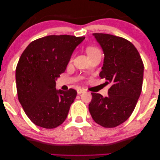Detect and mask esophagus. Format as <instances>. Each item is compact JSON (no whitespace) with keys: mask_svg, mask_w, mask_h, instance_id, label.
<instances>
[{"mask_svg":"<svg viewBox=\"0 0 160 160\" xmlns=\"http://www.w3.org/2000/svg\"><path fill=\"white\" fill-rule=\"evenodd\" d=\"M84 92H85V91L83 89H82V88H78V89H77L78 94H81V93H83Z\"/></svg>","mask_w":160,"mask_h":160,"instance_id":"obj_1","label":"esophagus"}]
</instances>
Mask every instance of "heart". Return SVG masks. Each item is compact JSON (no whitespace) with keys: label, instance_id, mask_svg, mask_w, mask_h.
<instances>
[{"label":"heart","instance_id":"obj_1","mask_svg":"<svg viewBox=\"0 0 160 160\" xmlns=\"http://www.w3.org/2000/svg\"><path fill=\"white\" fill-rule=\"evenodd\" d=\"M98 51H99L98 49L96 48H94V47H88V48H86V53H87L88 55H90V54Z\"/></svg>","mask_w":160,"mask_h":160}]
</instances>
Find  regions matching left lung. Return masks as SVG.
<instances>
[{
	"label": "left lung",
	"mask_w": 160,
	"mask_h": 160,
	"mask_svg": "<svg viewBox=\"0 0 160 160\" xmlns=\"http://www.w3.org/2000/svg\"><path fill=\"white\" fill-rule=\"evenodd\" d=\"M104 54L99 74L106 84L108 96L91 93L88 105L91 117L104 128H114L131 116L142 91L144 65L139 52L125 39L109 34L93 33Z\"/></svg>",
	"instance_id": "left-lung-1"
}]
</instances>
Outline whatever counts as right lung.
<instances>
[{
    "instance_id": "add662e5",
    "label": "right lung",
    "mask_w": 160,
    "mask_h": 160,
    "mask_svg": "<svg viewBox=\"0 0 160 160\" xmlns=\"http://www.w3.org/2000/svg\"><path fill=\"white\" fill-rule=\"evenodd\" d=\"M84 39L67 35L46 36L29 44L21 54L15 71L18 97L34 124L52 129L66 120L77 92L73 88L57 90L56 80Z\"/></svg>"
}]
</instances>
